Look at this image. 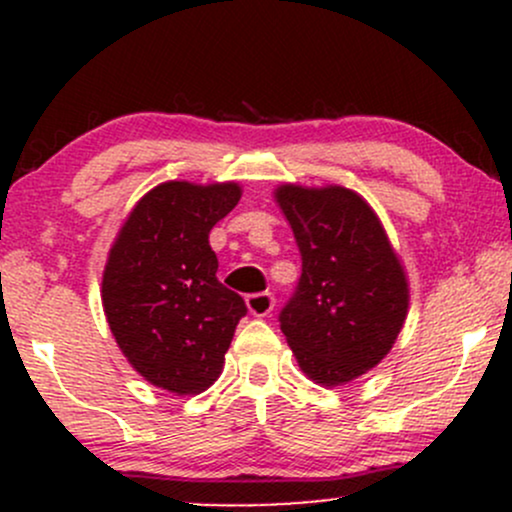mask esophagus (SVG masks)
<instances>
[{
  "label": "esophagus",
  "instance_id": "34e87169",
  "mask_svg": "<svg viewBox=\"0 0 512 512\" xmlns=\"http://www.w3.org/2000/svg\"><path fill=\"white\" fill-rule=\"evenodd\" d=\"M245 305H248L250 315L255 317H267L274 310V296L269 291L264 293H252V296L245 298Z\"/></svg>",
  "mask_w": 512,
  "mask_h": 512
}]
</instances>
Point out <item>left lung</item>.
<instances>
[{
  "instance_id": "1",
  "label": "left lung",
  "mask_w": 512,
  "mask_h": 512,
  "mask_svg": "<svg viewBox=\"0 0 512 512\" xmlns=\"http://www.w3.org/2000/svg\"><path fill=\"white\" fill-rule=\"evenodd\" d=\"M303 274L281 310L298 366L322 387L361 378L390 354L409 310V281L383 223L342 185H279Z\"/></svg>"
}]
</instances>
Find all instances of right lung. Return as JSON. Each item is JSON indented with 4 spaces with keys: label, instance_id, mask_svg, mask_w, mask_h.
I'll list each match as a JSON object with an SVG mask.
<instances>
[{
    "label": "right lung",
    "instance_id": "obj_1",
    "mask_svg": "<svg viewBox=\"0 0 512 512\" xmlns=\"http://www.w3.org/2000/svg\"><path fill=\"white\" fill-rule=\"evenodd\" d=\"M238 182L168 180L134 204L103 269V310L144 380L175 395L216 383L238 320V293L216 279L209 231L238 204Z\"/></svg>",
    "mask_w": 512,
    "mask_h": 512
}]
</instances>
